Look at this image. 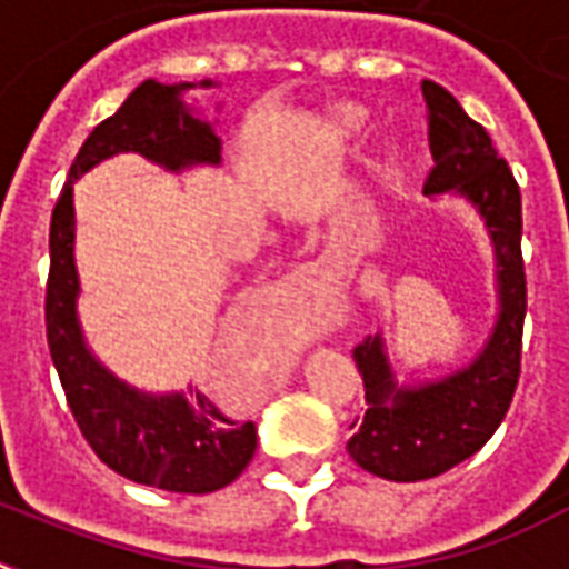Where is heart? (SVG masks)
<instances>
[{
  "label": "heart",
  "mask_w": 569,
  "mask_h": 569,
  "mask_svg": "<svg viewBox=\"0 0 569 569\" xmlns=\"http://www.w3.org/2000/svg\"><path fill=\"white\" fill-rule=\"evenodd\" d=\"M363 120H366V114L360 109H355V111H351V114H346V123H348V127H355V129L360 127ZM392 159H396V153H392Z\"/></svg>",
  "instance_id": "1"
}]
</instances>
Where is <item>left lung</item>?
Instances as JSON below:
<instances>
[{
  "mask_svg": "<svg viewBox=\"0 0 569 569\" xmlns=\"http://www.w3.org/2000/svg\"><path fill=\"white\" fill-rule=\"evenodd\" d=\"M422 93L433 156L425 194H460L485 218L496 253L499 316L472 363L419 387H398L380 337H366L355 348L369 407L351 425L348 455L357 467L389 481L442 476L493 437L520 380L526 321L520 186L487 129L446 88L425 79Z\"/></svg>",
  "mask_w": 569,
  "mask_h": 569,
  "instance_id": "obj_1",
  "label": "left lung"
}]
</instances>
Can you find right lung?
Here are the masks:
<instances>
[{
  "instance_id": "1",
  "label": "right lung",
  "mask_w": 569,
  "mask_h": 569,
  "mask_svg": "<svg viewBox=\"0 0 569 569\" xmlns=\"http://www.w3.org/2000/svg\"><path fill=\"white\" fill-rule=\"evenodd\" d=\"M200 84L212 88L209 79ZM186 88L194 84L141 82L111 118L93 127L70 164L49 223L47 342L76 425L106 467L171 493H212L244 472L257 451V425L236 422L191 387L189 398L138 392L88 351L76 316L73 182L118 153H141L168 171L221 162L214 129L180 100Z\"/></svg>"
}]
</instances>
